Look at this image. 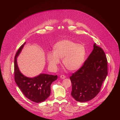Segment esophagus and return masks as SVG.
<instances>
[{
	"label": "esophagus",
	"instance_id": "1",
	"mask_svg": "<svg viewBox=\"0 0 120 120\" xmlns=\"http://www.w3.org/2000/svg\"><path fill=\"white\" fill-rule=\"evenodd\" d=\"M60 77H61V78H62V79H64V78H65L66 77V76H65L64 75H61Z\"/></svg>",
	"mask_w": 120,
	"mask_h": 120
}]
</instances>
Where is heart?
<instances>
[{"label": "heart", "mask_w": 120, "mask_h": 120, "mask_svg": "<svg viewBox=\"0 0 120 120\" xmlns=\"http://www.w3.org/2000/svg\"><path fill=\"white\" fill-rule=\"evenodd\" d=\"M53 51L47 54V59L51 68L56 69L62 59L63 64L69 71H75L82 65L85 56V46L71 40H63L56 43L53 47Z\"/></svg>", "instance_id": "obj_1"}]
</instances>
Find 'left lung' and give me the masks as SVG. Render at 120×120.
I'll list each match as a JSON object with an SVG mask.
<instances>
[{
	"label": "left lung",
	"mask_w": 120,
	"mask_h": 120,
	"mask_svg": "<svg viewBox=\"0 0 120 120\" xmlns=\"http://www.w3.org/2000/svg\"><path fill=\"white\" fill-rule=\"evenodd\" d=\"M107 74L105 54L94 44L93 51L83 64L70 77L72 85L71 95L80 102L93 99L100 92Z\"/></svg>",
	"instance_id": "left-lung-1"
}]
</instances>
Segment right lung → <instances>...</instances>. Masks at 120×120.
I'll return each instance as SVG.
<instances>
[{
	"label": "right lung",
	"mask_w": 120,
	"mask_h": 120,
	"mask_svg": "<svg viewBox=\"0 0 120 120\" xmlns=\"http://www.w3.org/2000/svg\"><path fill=\"white\" fill-rule=\"evenodd\" d=\"M25 43L18 49L14 59V78L15 82L24 95L37 103L45 101L50 95L51 84L57 78V75L40 74L34 78L25 76L20 72L16 63V58Z\"/></svg>",
	"instance_id": "1"
}]
</instances>
